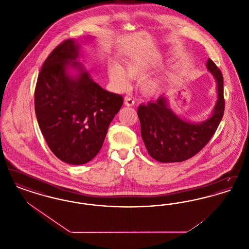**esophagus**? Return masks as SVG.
<instances>
[{"label":"esophagus","mask_w":249,"mask_h":249,"mask_svg":"<svg viewBox=\"0 0 249 249\" xmlns=\"http://www.w3.org/2000/svg\"><path fill=\"white\" fill-rule=\"evenodd\" d=\"M134 103H135V101H134L131 97H129V96H126V97H125V105H126V106L132 107V106L134 105Z\"/></svg>","instance_id":"34e87169"}]
</instances>
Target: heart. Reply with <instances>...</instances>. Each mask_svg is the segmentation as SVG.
Listing matches in <instances>:
<instances>
[{"label":"heart","instance_id":"b5f03b06","mask_svg":"<svg viewBox=\"0 0 249 249\" xmlns=\"http://www.w3.org/2000/svg\"><path fill=\"white\" fill-rule=\"evenodd\" d=\"M149 69V66L147 62H144L143 60L134 59L127 62L126 64V71L119 66V64H112L109 67L108 73L111 81L115 84L120 89H125L128 88L130 84V79L127 75L129 74L130 77L139 79L146 75ZM128 74L127 75L126 73ZM160 87V83L158 81L151 80V81H145L142 84V90L146 93H154Z\"/></svg>","mask_w":249,"mask_h":249}]
</instances>
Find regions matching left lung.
<instances>
[{"label": "left lung", "instance_id": "1", "mask_svg": "<svg viewBox=\"0 0 249 249\" xmlns=\"http://www.w3.org/2000/svg\"><path fill=\"white\" fill-rule=\"evenodd\" d=\"M206 66L217 84V101L209 119L201 123L180 119L169 108L163 95L155 102L138 107L142 141L148 154L156 160L168 163L189 160L213 137L225 109L223 75L212 59H208Z\"/></svg>", "mask_w": 249, "mask_h": 249}]
</instances>
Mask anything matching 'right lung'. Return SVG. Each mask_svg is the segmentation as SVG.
<instances>
[{"mask_svg": "<svg viewBox=\"0 0 249 249\" xmlns=\"http://www.w3.org/2000/svg\"><path fill=\"white\" fill-rule=\"evenodd\" d=\"M79 45L68 39L55 48L38 74L36 118L50 150L72 165L90 161L101 150L108 127L123 105L90 78L79 57ZM69 67L79 71L71 77Z\"/></svg>", "mask_w": 249, "mask_h": 249, "instance_id": "add662e5", "label": "right lung"}]
</instances>
